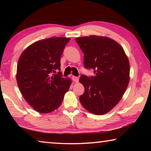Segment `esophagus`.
<instances>
[{
    "instance_id": "1",
    "label": "esophagus",
    "mask_w": 151,
    "mask_h": 151,
    "mask_svg": "<svg viewBox=\"0 0 151 151\" xmlns=\"http://www.w3.org/2000/svg\"><path fill=\"white\" fill-rule=\"evenodd\" d=\"M72 79H73V81L74 82H75V83H78L79 78L78 77V76H72Z\"/></svg>"
}]
</instances>
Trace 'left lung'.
I'll return each instance as SVG.
<instances>
[{
	"label": "left lung",
	"mask_w": 151,
	"mask_h": 151,
	"mask_svg": "<svg viewBox=\"0 0 151 151\" xmlns=\"http://www.w3.org/2000/svg\"><path fill=\"white\" fill-rule=\"evenodd\" d=\"M84 53V66L94 76L82 75L85 93L79 97L91 113L104 114L121 100L129 83L130 65L123 48L110 38L91 35L75 39Z\"/></svg>",
	"instance_id": "1"
}]
</instances>
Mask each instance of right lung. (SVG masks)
Here are the masks:
<instances>
[{
	"label": "right lung",
	"mask_w": 151,
	"mask_h": 151,
	"mask_svg": "<svg viewBox=\"0 0 151 151\" xmlns=\"http://www.w3.org/2000/svg\"><path fill=\"white\" fill-rule=\"evenodd\" d=\"M70 38L53 37L28 47L17 65V81L25 100L36 111L48 113L58 109L71 81L63 78L60 57Z\"/></svg>",
	"instance_id": "1"
}]
</instances>
